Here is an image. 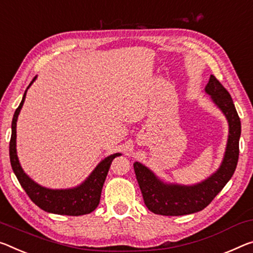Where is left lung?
Returning a JSON list of instances; mask_svg holds the SVG:
<instances>
[{
  "label": "left lung",
  "instance_id": "obj_1",
  "mask_svg": "<svg viewBox=\"0 0 253 253\" xmlns=\"http://www.w3.org/2000/svg\"><path fill=\"white\" fill-rule=\"evenodd\" d=\"M207 94L227 119L228 138L225 154L218 170L206 180L194 186L166 183L160 180L148 168L135 162L134 170L141 188L144 203L154 214L180 216L197 213L211 203L216 195L232 178L239 160V139L241 122L236 112L231 94L214 75H211L205 87Z\"/></svg>",
  "mask_w": 253,
  "mask_h": 253
}]
</instances>
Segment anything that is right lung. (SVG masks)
<instances>
[{"mask_svg": "<svg viewBox=\"0 0 253 253\" xmlns=\"http://www.w3.org/2000/svg\"><path fill=\"white\" fill-rule=\"evenodd\" d=\"M36 78L28 85L27 90L33 84ZM27 90L25 91L23 98L19 107L15 110L12 119V134L10 141V162L12 170L17 175L21 187L25 189L29 198L42 211L47 213H53L58 215L80 216L90 214L98 207L101 197V191L103 183L107 178L108 171L110 169V164L116 156L122 155L120 153L111 154L102 160L92 173L86 178L80 186L71 189H48L36 183L33 179L28 177L20 166L17 155V120L20 110L23 106L26 99Z\"/></svg>", "mask_w": 253, "mask_h": 253, "instance_id": "add662e5", "label": "right lung"}]
</instances>
